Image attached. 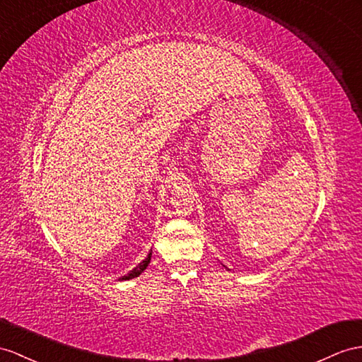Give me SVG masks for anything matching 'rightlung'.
Listing matches in <instances>:
<instances>
[{
  "label": "right lung",
  "instance_id": "add662e5",
  "mask_svg": "<svg viewBox=\"0 0 362 362\" xmlns=\"http://www.w3.org/2000/svg\"><path fill=\"white\" fill-rule=\"evenodd\" d=\"M150 262H151V252L146 255V258H145V260H144L142 263H139V264L134 267L133 271H129L127 275H124L122 278H119V280H132V278L139 276V275H141V274L146 269V266L150 264Z\"/></svg>",
  "mask_w": 362,
  "mask_h": 362
}]
</instances>
